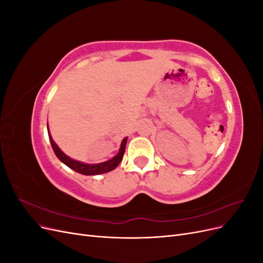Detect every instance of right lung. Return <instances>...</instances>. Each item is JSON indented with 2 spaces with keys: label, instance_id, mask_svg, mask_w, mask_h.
Here are the masks:
<instances>
[{
  "label": "right lung",
  "instance_id": "add662e5",
  "mask_svg": "<svg viewBox=\"0 0 263 263\" xmlns=\"http://www.w3.org/2000/svg\"><path fill=\"white\" fill-rule=\"evenodd\" d=\"M48 135H49V140H50L51 147L53 149V153L58 157L59 160L65 163L66 165H68L70 169H72L76 172H79L81 174H84V176H95V174H102V173H106L114 170L123 160V156L125 154V148H126V142H127V137H126L122 141V145H121V148H119L118 154L113 159H110V160L98 163V164H86L80 161L73 160V159H71L67 155L63 154L59 149V147L54 144V141L50 136L49 130H48Z\"/></svg>",
  "mask_w": 263,
  "mask_h": 263
}]
</instances>
